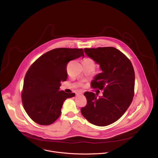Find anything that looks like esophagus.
I'll use <instances>...</instances> for the list:
<instances>
[{
    "label": "esophagus",
    "mask_w": 158,
    "mask_h": 158,
    "mask_svg": "<svg viewBox=\"0 0 158 158\" xmlns=\"http://www.w3.org/2000/svg\"><path fill=\"white\" fill-rule=\"evenodd\" d=\"M76 95H77V96L82 95V93H81V92H79V93H76Z\"/></svg>",
    "instance_id": "esophagus-1"
}]
</instances>
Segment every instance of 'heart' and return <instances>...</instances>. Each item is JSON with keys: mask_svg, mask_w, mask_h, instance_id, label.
I'll return each instance as SVG.
<instances>
[{"mask_svg": "<svg viewBox=\"0 0 158 158\" xmlns=\"http://www.w3.org/2000/svg\"><path fill=\"white\" fill-rule=\"evenodd\" d=\"M83 61H87V62H93L94 63V62H93V60L91 59H89V58H85L84 60H83Z\"/></svg>", "mask_w": 158, "mask_h": 158, "instance_id": "heart-1", "label": "heart"}]
</instances>
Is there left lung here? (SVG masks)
<instances>
[{
	"label": "left lung",
	"mask_w": 158,
	"mask_h": 158,
	"mask_svg": "<svg viewBox=\"0 0 158 158\" xmlns=\"http://www.w3.org/2000/svg\"><path fill=\"white\" fill-rule=\"evenodd\" d=\"M87 57L99 65L102 73L91 81L93 88L104 89L102 96L85 92L87 105L81 110L91 124L106 126L118 121L132 102L135 84L133 66L120 51L112 47L84 49Z\"/></svg>",
	"instance_id": "1"
}]
</instances>
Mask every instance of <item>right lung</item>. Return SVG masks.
<instances>
[{
  "mask_svg": "<svg viewBox=\"0 0 158 158\" xmlns=\"http://www.w3.org/2000/svg\"><path fill=\"white\" fill-rule=\"evenodd\" d=\"M80 57H84L82 49L57 48L41 56L29 67L22 99L27 114L35 123L52 124L60 116L65 100L75 96L59 89L60 82L67 80V64Z\"/></svg>",
  "mask_w": 158,
  "mask_h": 158,
  "instance_id": "add662e5",
  "label": "right lung"
}]
</instances>
